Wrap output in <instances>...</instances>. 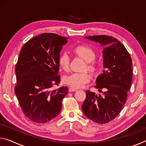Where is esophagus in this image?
Returning <instances> with one entry per match:
<instances>
[{"label": "esophagus", "mask_w": 146, "mask_h": 146, "mask_svg": "<svg viewBox=\"0 0 146 146\" xmlns=\"http://www.w3.org/2000/svg\"><path fill=\"white\" fill-rule=\"evenodd\" d=\"M77 91V89H76V88H71L69 89V91H70V92H74V91Z\"/></svg>", "instance_id": "34e87169"}]
</instances>
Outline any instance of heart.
Returning <instances> with one entry per match:
<instances>
[{"instance_id":"obj_1","label":"heart","mask_w":146,"mask_h":146,"mask_svg":"<svg viewBox=\"0 0 146 146\" xmlns=\"http://www.w3.org/2000/svg\"><path fill=\"white\" fill-rule=\"evenodd\" d=\"M74 53L80 56L87 62L84 70L95 71L97 70V64L95 61L96 57L95 51L91 47L85 45H79L74 48ZM71 57L67 51L62 52L58 58V64L64 71H68L70 68ZM91 76L88 72L73 73L66 76L64 81L66 84L74 88H80L90 82Z\"/></svg>"}]
</instances>
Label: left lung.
<instances>
[{"label": "left lung", "instance_id": "1", "mask_svg": "<svg viewBox=\"0 0 146 146\" xmlns=\"http://www.w3.org/2000/svg\"><path fill=\"white\" fill-rule=\"evenodd\" d=\"M84 38L104 47V70L98 76L95 86L102 95L86 91L82 110L93 122L108 123L117 117L126 102L132 82V60L125 46L113 36L95 35Z\"/></svg>", "mask_w": 146, "mask_h": 146}]
</instances>
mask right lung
<instances>
[{
    "instance_id": "add662e5",
    "label": "right lung",
    "mask_w": 146,
    "mask_h": 146,
    "mask_svg": "<svg viewBox=\"0 0 146 146\" xmlns=\"http://www.w3.org/2000/svg\"><path fill=\"white\" fill-rule=\"evenodd\" d=\"M68 38L55 33H42L23 46L17 61L15 93L24 115L33 122L44 123L60 113L68 88L58 85V58Z\"/></svg>"
}]
</instances>
